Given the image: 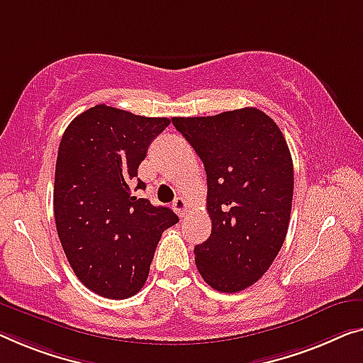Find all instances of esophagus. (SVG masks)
Returning a JSON list of instances; mask_svg holds the SVG:
<instances>
[{"mask_svg":"<svg viewBox=\"0 0 363 363\" xmlns=\"http://www.w3.org/2000/svg\"><path fill=\"white\" fill-rule=\"evenodd\" d=\"M172 208L176 210V213L179 216H186L189 212V203L184 197H177L174 202H172Z\"/></svg>","mask_w":363,"mask_h":363,"instance_id":"34e87169","label":"esophagus"}]
</instances>
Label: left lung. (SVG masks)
I'll return each instance as SVG.
<instances>
[{
	"mask_svg": "<svg viewBox=\"0 0 363 363\" xmlns=\"http://www.w3.org/2000/svg\"><path fill=\"white\" fill-rule=\"evenodd\" d=\"M207 172L212 235L197 245L202 279L223 294L257 282L282 247L294 199V163L280 128L256 107L172 117Z\"/></svg>",
	"mask_w": 363,
	"mask_h": 363,
	"instance_id": "obj_1",
	"label": "left lung"
}]
</instances>
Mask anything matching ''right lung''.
Returning a JSON list of instances; mask_svg holds the SVG:
<instances>
[{
	"mask_svg": "<svg viewBox=\"0 0 363 363\" xmlns=\"http://www.w3.org/2000/svg\"><path fill=\"white\" fill-rule=\"evenodd\" d=\"M97 104L74 117L58 147L53 212L73 272L94 294L128 298L147 282L161 233L179 218L133 196L150 143L169 125ZM147 184L137 179V189Z\"/></svg>",
	"mask_w": 363,
	"mask_h": 363,
	"instance_id": "add662e5",
	"label": "right lung"
}]
</instances>
